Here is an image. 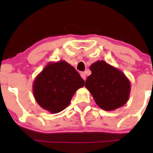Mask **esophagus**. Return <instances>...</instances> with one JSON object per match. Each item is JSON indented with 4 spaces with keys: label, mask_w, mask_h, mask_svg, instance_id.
<instances>
[{
    "label": "esophagus",
    "mask_w": 153,
    "mask_h": 153,
    "mask_svg": "<svg viewBox=\"0 0 153 153\" xmlns=\"http://www.w3.org/2000/svg\"><path fill=\"white\" fill-rule=\"evenodd\" d=\"M81 78H82L83 79H84V81H85V80H86V74L84 73V72H81Z\"/></svg>",
    "instance_id": "obj_1"
}]
</instances>
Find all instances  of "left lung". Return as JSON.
<instances>
[{"label":"left lung","instance_id":"left-lung-1","mask_svg":"<svg viewBox=\"0 0 153 153\" xmlns=\"http://www.w3.org/2000/svg\"><path fill=\"white\" fill-rule=\"evenodd\" d=\"M92 72L85 86L97 105L106 111L124 106L129 99L130 82L124 75L104 61H98L89 67Z\"/></svg>","mask_w":153,"mask_h":153}]
</instances>
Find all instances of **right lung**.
Listing matches in <instances>:
<instances>
[{
	"label": "right lung",
	"mask_w": 153,
	"mask_h": 153,
	"mask_svg": "<svg viewBox=\"0 0 153 153\" xmlns=\"http://www.w3.org/2000/svg\"><path fill=\"white\" fill-rule=\"evenodd\" d=\"M84 81L73 67L64 61L49 63L36 77L33 94L37 103L51 113H58L69 106L77 89Z\"/></svg>",
	"instance_id": "add662e5"
}]
</instances>
